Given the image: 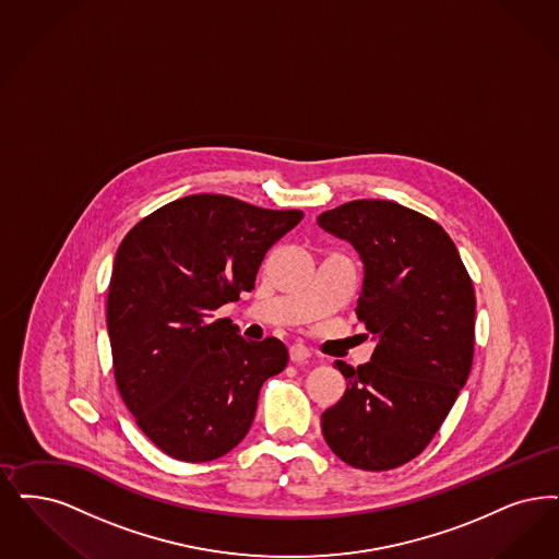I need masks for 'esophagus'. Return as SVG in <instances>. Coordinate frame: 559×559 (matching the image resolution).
<instances>
[{"label":"esophagus","instance_id":"1","mask_svg":"<svg viewBox=\"0 0 559 559\" xmlns=\"http://www.w3.org/2000/svg\"><path fill=\"white\" fill-rule=\"evenodd\" d=\"M289 356L290 361H295V364H304V361H308V359H310L312 354H310V349H308L306 345H299V343H297V345H290Z\"/></svg>","mask_w":559,"mask_h":559}]
</instances>
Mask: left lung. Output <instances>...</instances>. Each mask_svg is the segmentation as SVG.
I'll list each match as a JSON object with an SVG mask.
<instances>
[{"mask_svg":"<svg viewBox=\"0 0 559 559\" xmlns=\"http://www.w3.org/2000/svg\"><path fill=\"white\" fill-rule=\"evenodd\" d=\"M318 224L358 249L356 313L377 338L358 368L336 359L347 389L322 414V435L354 468H400L432 441L468 379L472 278L445 228L395 201H349Z\"/></svg>","mask_w":559,"mask_h":559,"instance_id":"8db88e82","label":"left lung"}]
</instances>
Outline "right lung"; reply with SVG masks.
<instances>
[{"label": "right lung", "instance_id": "1", "mask_svg": "<svg viewBox=\"0 0 559 559\" xmlns=\"http://www.w3.org/2000/svg\"><path fill=\"white\" fill-rule=\"evenodd\" d=\"M301 218L200 193L162 205L122 239L108 287L114 379L166 455L223 457L243 441L262 384L285 370L283 341H246L214 312L253 289L266 251Z\"/></svg>", "mask_w": 559, "mask_h": 559}]
</instances>
